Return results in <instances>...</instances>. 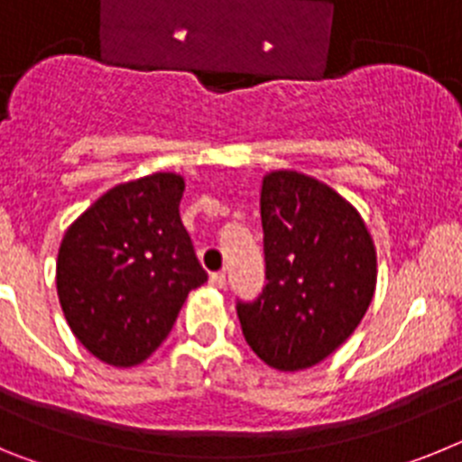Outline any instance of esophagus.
<instances>
[{
	"label": "esophagus",
	"mask_w": 462,
	"mask_h": 462,
	"mask_svg": "<svg viewBox=\"0 0 462 462\" xmlns=\"http://www.w3.org/2000/svg\"><path fill=\"white\" fill-rule=\"evenodd\" d=\"M210 284L215 289H224V287H226V275H224V273H212Z\"/></svg>",
	"instance_id": "1"
}]
</instances>
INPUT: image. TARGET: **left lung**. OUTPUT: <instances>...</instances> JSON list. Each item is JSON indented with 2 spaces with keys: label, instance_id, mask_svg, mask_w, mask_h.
<instances>
[{
  "label": "left lung",
  "instance_id": "1",
  "mask_svg": "<svg viewBox=\"0 0 462 462\" xmlns=\"http://www.w3.org/2000/svg\"><path fill=\"white\" fill-rule=\"evenodd\" d=\"M266 289L238 305L243 336L280 370L312 368L358 328L377 289V250L361 212L312 175L261 180Z\"/></svg>",
  "mask_w": 462,
  "mask_h": 462
}]
</instances>
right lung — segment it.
<instances>
[{
    "instance_id": "1",
    "label": "right lung",
    "mask_w": 462,
    "mask_h": 462,
    "mask_svg": "<svg viewBox=\"0 0 462 462\" xmlns=\"http://www.w3.org/2000/svg\"><path fill=\"white\" fill-rule=\"evenodd\" d=\"M185 178L157 171L99 196L64 234L57 296L80 345L113 368L148 361L208 280L182 226Z\"/></svg>"
}]
</instances>
